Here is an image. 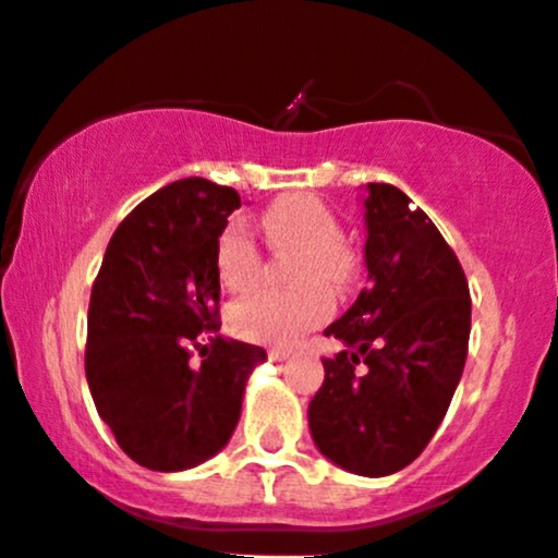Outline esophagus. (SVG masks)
I'll list each match as a JSON object with an SVG mask.
<instances>
[{
    "instance_id": "esophagus-1",
    "label": "esophagus",
    "mask_w": 558,
    "mask_h": 558,
    "mask_svg": "<svg viewBox=\"0 0 558 558\" xmlns=\"http://www.w3.org/2000/svg\"><path fill=\"white\" fill-rule=\"evenodd\" d=\"M267 356H269V362H289V356H291V351H286V348H269L267 351Z\"/></svg>"
}]
</instances>
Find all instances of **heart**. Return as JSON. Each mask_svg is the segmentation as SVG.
I'll return each instance as SVG.
<instances>
[{"instance_id": "obj_1", "label": "heart", "mask_w": 558, "mask_h": 558, "mask_svg": "<svg viewBox=\"0 0 558 558\" xmlns=\"http://www.w3.org/2000/svg\"><path fill=\"white\" fill-rule=\"evenodd\" d=\"M262 232L275 253L300 251L294 283L300 291H258L229 311V324L240 337L267 345H291L331 315V296L320 286H345L353 275V256L342 245L335 213L315 196L291 194L275 199L262 213ZM218 280L232 294L258 283L262 251L243 223H229L216 240Z\"/></svg>"}]
</instances>
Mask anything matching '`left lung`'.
Returning a JSON list of instances; mask_svg holds the SVG:
<instances>
[{
	"label": "left lung",
	"mask_w": 558,
	"mask_h": 558,
	"mask_svg": "<svg viewBox=\"0 0 558 558\" xmlns=\"http://www.w3.org/2000/svg\"><path fill=\"white\" fill-rule=\"evenodd\" d=\"M364 223L369 286L326 326L342 351L324 359L307 421L326 459L384 477L418 459L446 418L464 373L472 302L456 253L397 185L367 183Z\"/></svg>",
	"instance_id": "8db88e82"
}]
</instances>
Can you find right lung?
<instances>
[{"label":"right lung","mask_w":558,"mask_h":558,"mask_svg":"<svg viewBox=\"0 0 558 558\" xmlns=\"http://www.w3.org/2000/svg\"><path fill=\"white\" fill-rule=\"evenodd\" d=\"M238 207V191L205 178L165 185L123 218L94 280L88 388L121 451L148 470H191L221 451L267 359L210 337V356L189 362L196 337L221 326L216 240Z\"/></svg>","instance_id":"1"}]
</instances>
